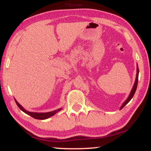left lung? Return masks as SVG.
Listing matches in <instances>:
<instances>
[{
  "mask_svg": "<svg viewBox=\"0 0 151 151\" xmlns=\"http://www.w3.org/2000/svg\"><path fill=\"white\" fill-rule=\"evenodd\" d=\"M138 77H139V68H138V65H137V77H136V79H135L134 84V86H133V88H132V89L130 93H129V95L128 96V98H127V100L123 102V104H122V106H121V109H122L124 106L126 105L127 103H128L129 101L131 100V99L133 98V96H134L135 91H136V90H137V83H138Z\"/></svg>",
  "mask_w": 151,
  "mask_h": 151,
  "instance_id": "8db88e82",
  "label": "left lung"
}]
</instances>
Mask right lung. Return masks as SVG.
I'll return each mask as SVG.
<instances>
[{
  "mask_svg": "<svg viewBox=\"0 0 151 151\" xmlns=\"http://www.w3.org/2000/svg\"><path fill=\"white\" fill-rule=\"evenodd\" d=\"M15 102H16L17 106L19 107L20 109L23 111L24 113H26V114H28V115L32 116V117L35 118V119H39V120H45V119H47V118H49V117H51V116H53L54 114H56L57 112L60 111L62 109V108H60V109H56L55 111H50V112H47V113H37V112H30V111H26V109H25L23 107L22 105H20V104H19V102H17L16 100H15Z\"/></svg>",
  "mask_w": 151,
  "mask_h": 151,
  "instance_id": "1",
  "label": "right lung"
}]
</instances>
